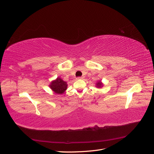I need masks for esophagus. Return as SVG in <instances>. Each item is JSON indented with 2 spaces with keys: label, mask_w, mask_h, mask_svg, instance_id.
Here are the masks:
<instances>
[{
  "label": "esophagus",
  "mask_w": 154,
  "mask_h": 154,
  "mask_svg": "<svg viewBox=\"0 0 154 154\" xmlns=\"http://www.w3.org/2000/svg\"><path fill=\"white\" fill-rule=\"evenodd\" d=\"M83 78H84V76H81V77H78L77 78L78 80H79V79H83Z\"/></svg>",
  "instance_id": "obj_1"
}]
</instances>
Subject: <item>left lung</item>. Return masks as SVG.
Here are the masks:
<instances>
[{
  "instance_id": "1",
  "label": "left lung",
  "mask_w": 154,
  "mask_h": 154,
  "mask_svg": "<svg viewBox=\"0 0 154 154\" xmlns=\"http://www.w3.org/2000/svg\"><path fill=\"white\" fill-rule=\"evenodd\" d=\"M96 86L97 87H101V86H103V85H102V83H101V82H98L96 83Z\"/></svg>"
}]
</instances>
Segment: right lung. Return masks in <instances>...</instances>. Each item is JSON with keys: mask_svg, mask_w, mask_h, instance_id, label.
Instances as JSON below:
<instances>
[{"mask_svg": "<svg viewBox=\"0 0 154 154\" xmlns=\"http://www.w3.org/2000/svg\"><path fill=\"white\" fill-rule=\"evenodd\" d=\"M49 87L56 94H61L67 89V82L63 81L61 78H58L57 80L52 82Z\"/></svg>", "mask_w": 154, "mask_h": 154, "instance_id": "obj_1", "label": "right lung"}]
</instances>
